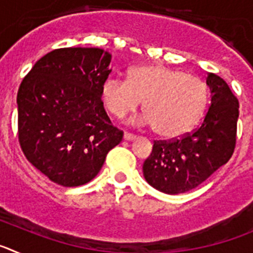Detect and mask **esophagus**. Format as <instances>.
<instances>
[{
  "label": "esophagus",
  "mask_w": 253,
  "mask_h": 253,
  "mask_svg": "<svg viewBox=\"0 0 253 253\" xmlns=\"http://www.w3.org/2000/svg\"><path fill=\"white\" fill-rule=\"evenodd\" d=\"M123 138H124V140H134L135 139V135H134V134H130V133H124Z\"/></svg>",
  "instance_id": "esophagus-1"
}]
</instances>
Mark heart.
I'll use <instances>...</instances> for the list:
<instances>
[{
  "instance_id": "obj_1",
  "label": "heart",
  "mask_w": 253,
  "mask_h": 253,
  "mask_svg": "<svg viewBox=\"0 0 253 253\" xmlns=\"http://www.w3.org/2000/svg\"><path fill=\"white\" fill-rule=\"evenodd\" d=\"M106 110L118 119L134 113L143 101L140 123L153 125L163 138H177L191 130L208 104V87L196 76L157 64L134 67L128 81L110 76L101 86Z\"/></svg>"
}]
</instances>
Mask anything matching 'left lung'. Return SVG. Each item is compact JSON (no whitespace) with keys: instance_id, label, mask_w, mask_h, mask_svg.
<instances>
[{"instance_id":"1","label":"left lung","mask_w":253,"mask_h":253,"mask_svg":"<svg viewBox=\"0 0 253 253\" xmlns=\"http://www.w3.org/2000/svg\"><path fill=\"white\" fill-rule=\"evenodd\" d=\"M209 110L202 125L181 139L154 142L143 163L146 181L161 193L176 195L195 189L229 161L236 147L238 100L227 82L209 73Z\"/></svg>"}]
</instances>
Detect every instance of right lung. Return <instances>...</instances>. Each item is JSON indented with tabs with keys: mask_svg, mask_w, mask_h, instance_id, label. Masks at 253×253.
<instances>
[{
	"mask_svg": "<svg viewBox=\"0 0 253 253\" xmlns=\"http://www.w3.org/2000/svg\"><path fill=\"white\" fill-rule=\"evenodd\" d=\"M111 54L100 48L55 49L40 58L17 92L19 142L50 181L81 186L123 139L101 100Z\"/></svg>",
	"mask_w": 253,
	"mask_h": 253,
	"instance_id": "obj_1",
	"label": "right lung"
}]
</instances>
